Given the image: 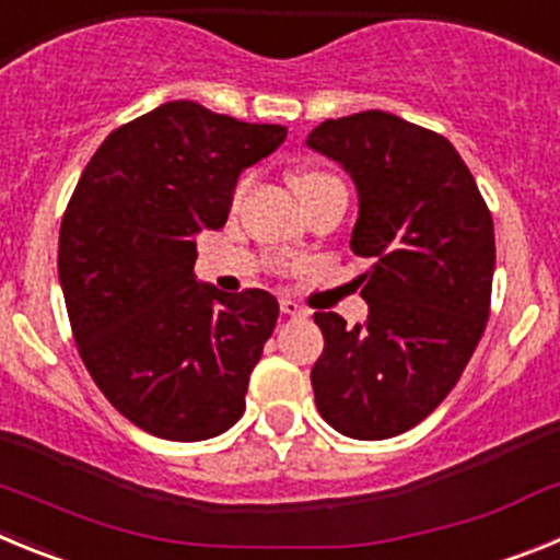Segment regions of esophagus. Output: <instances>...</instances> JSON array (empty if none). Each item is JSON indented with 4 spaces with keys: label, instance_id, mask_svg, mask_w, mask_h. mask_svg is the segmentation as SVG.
<instances>
[{
    "label": "esophagus",
    "instance_id": "1",
    "mask_svg": "<svg viewBox=\"0 0 560 560\" xmlns=\"http://www.w3.org/2000/svg\"><path fill=\"white\" fill-rule=\"evenodd\" d=\"M280 311H283L285 316H305V314H308L303 305L296 303V300H289V296H283V300H280Z\"/></svg>",
    "mask_w": 560,
    "mask_h": 560
}]
</instances>
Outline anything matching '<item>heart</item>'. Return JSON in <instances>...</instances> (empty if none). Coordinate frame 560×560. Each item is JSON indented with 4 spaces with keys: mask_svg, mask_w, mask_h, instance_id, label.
Instances as JSON below:
<instances>
[{
    "mask_svg": "<svg viewBox=\"0 0 560 560\" xmlns=\"http://www.w3.org/2000/svg\"><path fill=\"white\" fill-rule=\"evenodd\" d=\"M323 179H330L328 173H323V171H300V173H294V190H303V187H308V185H316V182H323Z\"/></svg>",
    "mask_w": 560,
    "mask_h": 560,
    "instance_id": "obj_1",
    "label": "heart"
}]
</instances>
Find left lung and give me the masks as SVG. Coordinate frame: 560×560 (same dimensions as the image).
Instances as JSON below:
<instances>
[{
	"mask_svg": "<svg viewBox=\"0 0 560 560\" xmlns=\"http://www.w3.org/2000/svg\"><path fill=\"white\" fill-rule=\"evenodd\" d=\"M305 145L339 162L359 192L350 249L370 257L350 328L316 311L325 350L311 370L316 409L336 432H407L454 389L491 308L493 221L452 142L389 112L325 120Z\"/></svg>",
	"mask_w": 560,
	"mask_h": 560,
	"instance_id": "left-lung-1",
	"label": "left lung"
}]
</instances>
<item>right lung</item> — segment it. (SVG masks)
<instances>
[{
	"instance_id": "1",
	"label": "right lung",
	"mask_w": 560,
	"mask_h": 560,
	"mask_svg": "<svg viewBox=\"0 0 560 560\" xmlns=\"http://www.w3.org/2000/svg\"><path fill=\"white\" fill-rule=\"evenodd\" d=\"M285 140L192 101L112 131L61 221L58 280L78 350L112 407L179 443L226 432L280 314L264 289L196 280V235L221 230L237 176Z\"/></svg>"
}]
</instances>
